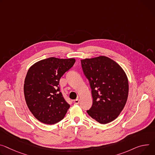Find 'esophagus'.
<instances>
[{
  "label": "esophagus",
  "mask_w": 155,
  "mask_h": 155,
  "mask_svg": "<svg viewBox=\"0 0 155 155\" xmlns=\"http://www.w3.org/2000/svg\"><path fill=\"white\" fill-rule=\"evenodd\" d=\"M74 103L75 104H78L79 103V100L78 99H76V100H74Z\"/></svg>",
  "instance_id": "34e87169"
}]
</instances>
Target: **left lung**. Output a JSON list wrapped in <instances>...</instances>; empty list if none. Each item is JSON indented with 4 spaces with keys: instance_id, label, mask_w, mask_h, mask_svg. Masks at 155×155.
Here are the masks:
<instances>
[{
    "instance_id": "left-lung-1",
    "label": "left lung",
    "mask_w": 155,
    "mask_h": 155,
    "mask_svg": "<svg viewBox=\"0 0 155 155\" xmlns=\"http://www.w3.org/2000/svg\"><path fill=\"white\" fill-rule=\"evenodd\" d=\"M81 64L93 97V104L87 113L100 124L112 122L119 116L127 100L129 82L125 72L106 56L83 59Z\"/></svg>"
}]
</instances>
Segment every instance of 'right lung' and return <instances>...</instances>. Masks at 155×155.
Here are the masks:
<instances>
[{"mask_svg": "<svg viewBox=\"0 0 155 155\" xmlns=\"http://www.w3.org/2000/svg\"><path fill=\"white\" fill-rule=\"evenodd\" d=\"M75 62V59L49 58L29 68L24 83L25 98L30 110L39 121L52 125L65 117L70 105L60 91L59 81Z\"/></svg>", "mask_w": 155, "mask_h": 155, "instance_id": "right-lung-1", "label": "right lung"}]
</instances>
